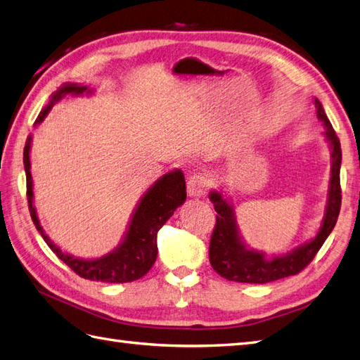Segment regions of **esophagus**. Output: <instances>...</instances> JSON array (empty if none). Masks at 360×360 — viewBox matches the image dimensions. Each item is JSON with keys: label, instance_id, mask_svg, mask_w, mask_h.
<instances>
[{"label": "esophagus", "instance_id": "obj_1", "mask_svg": "<svg viewBox=\"0 0 360 360\" xmlns=\"http://www.w3.org/2000/svg\"><path fill=\"white\" fill-rule=\"evenodd\" d=\"M208 190V181L202 174H193L187 181V193L190 198H199Z\"/></svg>", "mask_w": 360, "mask_h": 360}]
</instances>
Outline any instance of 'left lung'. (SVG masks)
Instances as JSON below:
<instances>
[{"mask_svg":"<svg viewBox=\"0 0 360 360\" xmlns=\"http://www.w3.org/2000/svg\"><path fill=\"white\" fill-rule=\"evenodd\" d=\"M314 105L317 108V118L325 125L323 136L327 139L331 150V174L328 182L327 205H325L323 219L319 230H317L311 239L297 245L291 252L285 255L269 256L264 252H259V250L250 248L242 240L231 199L227 195H224L221 188L212 190L208 198H210L218 214H216V225L212 235L208 255H210V264L213 270L221 274L222 278L235 282L266 283L297 274L313 261V257L319 252L325 239L330 236L334 225H336L342 200L340 142L317 98H314Z\"/></svg>","mask_w":360,"mask_h":360,"instance_id":"8db88e82","label":"left lung"}]
</instances>
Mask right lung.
Masks as SVG:
<instances>
[{
  "instance_id": "add662e5",
  "label": "right lung",
  "mask_w": 360,
  "mask_h": 360,
  "mask_svg": "<svg viewBox=\"0 0 360 360\" xmlns=\"http://www.w3.org/2000/svg\"><path fill=\"white\" fill-rule=\"evenodd\" d=\"M94 90H90L84 84L77 82H65L53 95L50 96L49 104L41 110L35 125L44 121L52 107L60 103L67 95L81 96L91 95ZM30 147H32V135L26 141L24 147V170H26L27 179V200L29 212L32 221L35 224L39 235L43 236L46 244L52 248V252L67 264L70 269L79 274L81 278L90 281H101L110 283H124L136 281L147 274L152 269L156 256V235L162 225L170 219L178 207H181L187 199L186 193V179L184 173L179 169H174L155 181L144 195L141 196L135 210L131 213L127 230H125L122 240L110 253H107L96 259H84L77 257L70 253H65L50 239L44 229L41 227L37 208L33 205V179L30 173Z\"/></svg>"
}]
</instances>
